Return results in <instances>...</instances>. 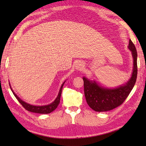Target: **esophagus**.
<instances>
[{
  "label": "esophagus",
  "instance_id": "1",
  "mask_svg": "<svg viewBox=\"0 0 146 146\" xmlns=\"http://www.w3.org/2000/svg\"><path fill=\"white\" fill-rule=\"evenodd\" d=\"M76 67L78 70H82V69H83V64L82 62H80V61L77 62L76 64Z\"/></svg>",
  "mask_w": 146,
  "mask_h": 146
}]
</instances>
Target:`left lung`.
Returning a JSON list of instances; mask_svg holds the SVG:
<instances>
[{
  "label": "left lung",
  "instance_id": "8db88e82",
  "mask_svg": "<svg viewBox=\"0 0 146 146\" xmlns=\"http://www.w3.org/2000/svg\"><path fill=\"white\" fill-rule=\"evenodd\" d=\"M128 47L132 51L134 68L131 78L125 85L114 89H107L101 87L95 82L90 81L85 77L83 78L86 102L95 111H109L120 106L127 98L134 86L137 76V53L135 45L131 39Z\"/></svg>",
  "mask_w": 146,
  "mask_h": 146
}]
</instances>
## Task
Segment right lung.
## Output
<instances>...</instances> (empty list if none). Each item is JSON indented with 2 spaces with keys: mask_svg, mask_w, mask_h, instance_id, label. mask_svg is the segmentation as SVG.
I'll list each match as a JSON object with an SVG mask.
<instances>
[{
  "mask_svg": "<svg viewBox=\"0 0 146 146\" xmlns=\"http://www.w3.org/2000/svg\"><path fill=\"white\" fill-rule=\"evenodd\" d=\"M64 82L63 83V85L61 86V88L60 90V92H59V94L58 95L57 98H56V100L51 103V104L48 105H44V106H35V105H30L29 104L26 103L25 102H24L19 98L17 95H15V93L12 90L13 92V94L14 95V96L17 99V100L19 101V102L23 105V107L25 108L26 110H27V111H31V112L33 113H42V114H47V113H51V111H52L53 110H54L58 106L60 102V98H61V92H62V88H63V86L64 85ZM11 87V86H10Z\"/></svg>",
  "mask_w": 146,
  "mask_h": 146,
  "instance_id": "obj_1",
  "label": "right lung"
}]
</instances>
